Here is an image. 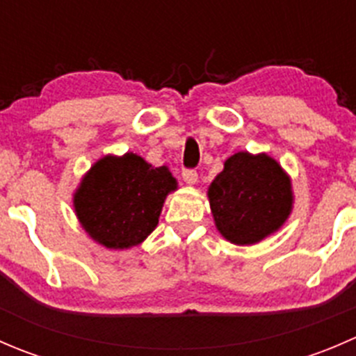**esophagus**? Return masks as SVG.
<instances>
[{
  "instance_id": "34e87169",
  "label": "esophagus",
  "mask_w": 356,
  "mask_h": 356,
  "mask_svg": "<svg viewBox=\"0 0 356 356\" xmlns=\"http://www.w3.org/2000/svg\"><path fill=\"white\" fill-rule=\"evenodd\" d=\"M182 179H184L186 184L195 186L198 182V174H196V170H191V168H184L182 170Z\"/></svg>"
}]
</instances>
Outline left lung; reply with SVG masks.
I'll list each match as a JSON object with an SVG mask.
<instances>
[{
	"instance_id": "1",
	"label": "left lung",
	"mask_w": 356,
	"mask_h": 356,
	"mask_svg": "<svg viewBox=\"0 0 356 356\" xmlns=\"http://www.w3.org/2000/svg\"><path fill=\"white\" fill-rule=\"evenodd\" d=\"M218 232L234 245H254L282 227L293 210L289 175L265 153H234L208 188Z\"/></svg>"
}]
</instances>
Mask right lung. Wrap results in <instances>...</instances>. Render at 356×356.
Masks as SVG:
<instances>
[{"instance_id":"right-lung-1","label":"right lung","mask_w":356,"mask_h":356,"mask_svg":"<svg viewBox=\"0 0 356 356\" xmlns=\"http://www.w3.org/2000/svg\"><path fill=\"white\" fill-rule=\"evenodd\" d=\"M177 181L136 153L99 158L82 177L74 208L84 231L110 250L138 246L155 231Z\"/></svg>"}]
</instances>
